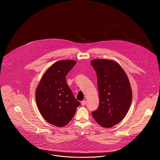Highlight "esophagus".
I'll use <instances>...</instances> for the list:
<instances>
[{"label": "esophagus", "instance_id": "1", "mask_svg": "<svg viewBox=\"0 0 160 160\" xmlns=\"http://www.w3.org/2000/svg\"><path fill=\"white\" fill-rule=\"evenodd\" d=\"M86 104V100H82V101H81V105H82V106L85 105Z\"/></svg>", "mask_w": 160, "mask_h": 160}]
</instances>
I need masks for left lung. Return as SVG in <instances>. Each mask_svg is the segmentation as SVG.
I'll use <instances>...</instances> for the list:
<instances>
[{
	"label": "left lung",
	"mask_w": 160,
	"mask_h": 160,
	"mask_svg": "<svg viewBox=\"0 0 160 160\" xmlns=\"http://www.w3.org/2000/svg\"><path fill=\"white\" fill-rule=\"evenodd\" d=\"M91 65L97 76L99 107L92 112L94 119L104 128L119 123L127 114L132 98L128 76L114 61L95 59Z\"/></svg>",
	"instance_id": "obj_1"
}]
</instances>
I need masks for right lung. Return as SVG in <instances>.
<instances>
[{
    "instance_id": "obj_1",
    "label": "right lung",
    "mask_w": 160,
    "mask_h": 160,
    "mask_svg": "<svg viewBox=\"0 0 160 160\" xmlns=\"http://www.w3.org/2000/svg\"><path fill=\"white\" fill-rule=\"evenodd\" d=\"M74 60H60L47 70L37 88L36 101L46 121L57 127L68 124L80 105L66 82V76L75 65Z\"/></svg>"
}]
</instances>
